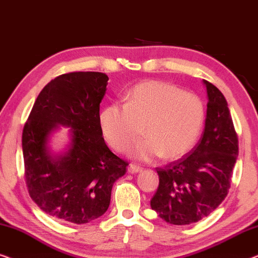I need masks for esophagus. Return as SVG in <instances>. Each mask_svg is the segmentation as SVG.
Returning a JSON list of instances; mask_svg holds the SVG:
<instances>
[{
    "instance_id": "34e87169",
    "label": "esophagus",
    "mask_w": 258,
    "mask_h": 258,
    "mask_svg": "<svg viewBox=\"0 0 258 258\" xmlns=\"http://www.w3.org/2000/svg\"><path fill=\"white\" fill-rule=\"evenodd\" d=\"M127 170H128V173H132L133 174V173L141 172V170H143V168H141L140 166H137V165H134V164H130Z\"/></svg>"
}]
</instances>
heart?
Segmentation results:
<instances>
[{
    "mask_svg": "<svg viewBox=\"0 0 258 258\" xmlns=\"http://www.w3.org/2000/svg\"><path fill=\"white\" fill-rule=\"evenodd\" d=\"M100 127L105 140L124 152L141 136L145 139L130 151L140 160L181 158L199 139L205 106L193 93H184L164 82L140 83L131 90L126 103L111 104L101 111Z\"/></svg>",
    "mask_w": 258,
    "mask_h": 258,
    "instance_id": "obj_1",
    "label": "heart"
}]
</instances>
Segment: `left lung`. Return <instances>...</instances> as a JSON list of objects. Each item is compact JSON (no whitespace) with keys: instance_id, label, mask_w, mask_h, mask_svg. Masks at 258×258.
I'll return each instance as SVG.
<instances>
[{"instance_id":"8db88e82","label":"left lung","mask_w":258,"mask_h":258,"mask_svg":"<svg viewBox=\"0 0 258 258\" xmlns=\"http://www.w3.org/2000/svg\"><path fill=\"white\" fill-rule=\"evenodd\" d=\"M208 104L200 143L179 160L157 168L159 187L151 208L175 226L205 219L226 199L238 155V140L226 98L203 79Z\"/></svg>"}]
</instances>
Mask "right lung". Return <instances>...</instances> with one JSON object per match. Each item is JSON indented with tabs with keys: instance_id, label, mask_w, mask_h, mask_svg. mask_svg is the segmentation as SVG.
<instances>
[{
	"instance_id": "add662e5",
	"label": "right lung",
	"mask_w": 258,
	"mask_h": 258,
	"mask_svg": "<svg viewBox=\"0 0 258 258\" xmlns=\"http://www.w3.org/2000/svg\"><path fill=\"white\" fill-rule=\"evenodd\" d=\"M108 77L101 72L58 76L38 94L22 134L25 182L43 212L83 224L106 212L113 183L128 164L105 144L99 107ZM60 125L71 143L60 154L48 146Z\"/></svg>"
}]
</instances>
